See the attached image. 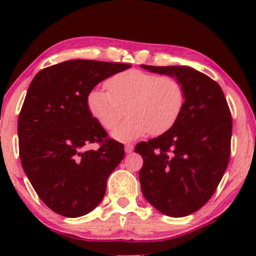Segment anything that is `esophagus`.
<instances>
[{
  "label": "esophagus",
  "mask_w": 256,
  "mask_h": 256,
  "mask_svg": "<svg viewBox=\"0 0 256 256\" xmlns=\"http://www.w3.org/2000/svg\"><path fill=\"white\" fill-rule=\"evenodd\" d=\"M132 150H134V144H132V143H128V144H125L126 152H131Z\"/></svg>",
  "instance_id": "obj_1"
}]
</instances>
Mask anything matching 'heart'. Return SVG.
I'll use <instances>...</instances> for the list:
<instances>
[{"instance_id":"1","label":"heart","mask_w":256,"mask_h":256,"mask_svg":"<svg viewBox=\"0 0 256 256\" xmlns=\"http://www.w3.org/2000/svg\"><path fill=\"white\" fill-rule=\"evenodd\" d=\"M106 88L107 91H90L88 108L92 118L108 131L128 113L113 132L119 140H131L149 132L165 134L178 122L184 107L183 85L172 76L128 70L108 79Z\"/></svg>"}]
</instances>
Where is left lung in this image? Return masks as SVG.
Returning <instances> with one entry per match:
<instances>
[{
  "instance_id": "1",
  "label": "left lung",
  "mask_w": 256,
  "mask_h": 256,
  "mask_svg": "<svg viewBox=\"0 0 256 256\" xmlns=\"http://www.w3.org/2000/svg\"><path fill=\"white\" fill-rule=\"evenodd\" d=\"M142 67L177 78L185 101L173 128L134 148L143 158L140 189L165 216H189L210 201L228 165L230 108L219 84L204 73L186 66Z\"/></svg>"
}]
</instances>
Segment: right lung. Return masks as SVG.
<instances>
[{"label": "right lung", "mask_w": 256, "mask_h": 256, "mask_svg": "<svg viewBox=\"0 0 256 256\" xmlns=\"http://www.w3.org/2000/svg\"><path fill=\"white\" fill-rule=\"evenodd\" d=\"M131 64L68 60L40 70L18 119L22 166L38 198L52 212L77 218L104 198L110 174L125 156L92 118L88 95ZM94 142L98 150H88Z\"/></svg>", "instance_id": "right-lung-1"}]
</instances>
